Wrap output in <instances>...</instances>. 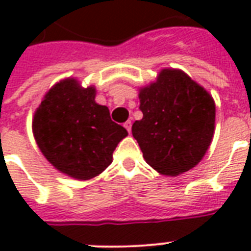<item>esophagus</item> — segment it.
Segmentation results:
<instances>
[{
    "label": "esophagus",
    "mask_w": 251,
    "mask_h": 251,
    "mask_svg": "<svg viewBox=\"0 0 251 251\" xmlns=\"http://www.w3.org/2000/svg\"><path fill=\"white\" fill-rule=\"evenodd\" d=\"M124 126H125L126 127V130H127V131H131V121H126L125 124H124Z\"/></svg>",
    "instance_id": "34e87169"
}]
</instances>
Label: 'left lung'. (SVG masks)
I'll return each instance as SVG.
<instances>
[{
    "instance_id": "1",
    "label": "left lung",
    "mask_w": 251,
    "mask_h": 251,
    "mask_svg": "<svg viewBox=\"0 0 251 251\" xmlns=\"http://www.w3.org/2000/svg\"><path fill=\"white\" fill-rule=\"evenodd\" d=\"M143 118L131 127L143 157L164 176H178L198 164L215 129V102L183 72L164 69L156 83L142 88Z\"/></svg>"
}]
</instances>
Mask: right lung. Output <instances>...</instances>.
Masks as SVG:
<instances>
[{
	"instance_id": "obj_1",
	"label": "right lung",
	"mask_w": 251,
	"mask_h": 251,
	"mask_svg": "<svg viewBox=\"0 0 251 251\" xmlns=\"http://www.w3.org/2000/svg\"><path fill=\"white\" fill-rule=\"evenodd\" d=\"M33 135L53 167L76 179H90L112 163V155L127 135L110 120L109 109L95 102V88H80L75 79L52 87L37 108Z\"/></svg>"
}]
</instances>
